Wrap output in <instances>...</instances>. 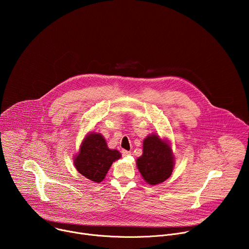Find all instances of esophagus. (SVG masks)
Wrapping results in <instances>:
<instances>
[{
    "label": "esophagus",
    "instance_id": "34e87169",
    "mask_svg": "<svg viewBox=\"0 0 249 249\" xmlns=\"http://www.w3.org/2000/svg\"><path fill=\"white\" fill-rule=\"evenodd\" d=\"M130 155H131V152L126 151V150H123V151H122V156H123V157H128V156H130Z\"/></svg>",
    "mask_w": 249,
    "mask_h": 249
}]
</instances>
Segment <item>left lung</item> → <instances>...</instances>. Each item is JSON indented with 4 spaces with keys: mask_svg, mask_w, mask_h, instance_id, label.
Listing matches in <instances>:
<instances>
[{
    "mask_svg": "<svg viewBox=\"0 0 249 249\" xmlns=\"http://www.w3.org/2000/svg\"><path fill=\"white\" fill-rule=\"evenodd\" d=\"M137 166L149 184L163 182L173 169V156L169 145L157 135L148 136L144 141L143 155L137 160Z\"/></svg>",
    "mask_w": 249,
    "mask_h": 249,
    "instance_id": "left-lung-1",
    "label": "left lung"
}]
</instances>
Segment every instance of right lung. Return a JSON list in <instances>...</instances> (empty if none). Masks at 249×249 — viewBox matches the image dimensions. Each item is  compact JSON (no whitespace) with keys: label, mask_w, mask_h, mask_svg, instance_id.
Masks as SVG:
<instances>
[{"label":"right lung","mask_w":249,"mask_h":249,"mask_svg":"<svg viewBox=\"0 0 249 249\" xmlns=\"http://www.w3.org/2000/svg\"><path fill=\"white\" fill-rule=\"evenodd\" d=\"M79 153L74 162L77 170L96 183L104 179L112 162L121 157L118 151L108 149L105 139L97 133L85 139Z\"/></svg>","instance_id":"right-lung-1"}]
</instances>
